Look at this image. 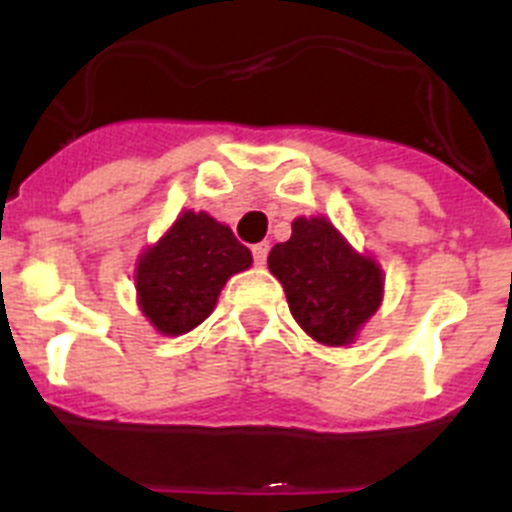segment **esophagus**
Instances as JSON below:
<instances>
[{
	"mask_svg": "<svg viewBox=\"0 0 512 512\" xmlns=\"http://www.w3.org/2000/svg\"><path fill=\"white\" fill-rule=\"evenodd\" d=\"M251 253H253V261H256V266H264L266 256H269V243H256V246L251 248Z\"/></svg>",
	"mask_w": 512,
	"mask_h": 512,
	"instance_id": "1",
	"label": "esophagus"
}]
</instances>
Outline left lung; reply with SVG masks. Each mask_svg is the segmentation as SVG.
<instances>
[{
	"label": "left lung",
	"instance_id": "obj_1",
	"mask_svg": "<svg viewBox=\"0 0 512 512\" xmlns=\"http://www.w3.org/2000/svg\"><path fill=\"white\" fill-rule=\"evenodd\" d=\"M289 310L315 341L346 346L382 302V271L359 256L325 217H297L292 238L269 253Z\"/></svg>",
	"mask_w": 512,
	"mask_h": 512
}]
</instances>
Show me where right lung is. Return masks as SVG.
I'll return each instance as SVG.
<instances>
[{
  "mask_svg": "<svg viewBox=\"0 0 512 512\" xmlns=\"http://www.w3.org/2000/svg\"><path fill=\"white\" fill-rule=\"evenodd\" d=\"M251 251L228 225L205 212H184L153 248L140 256V310L164 336L197 328L233 274L251 266Z\"/></svg>",
  "mask_w": 512,
  "mask_h": 512,
  "instance_id": "obj_1",
  "label": "right lung"
}]
</instances>
